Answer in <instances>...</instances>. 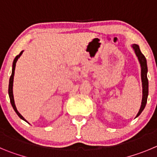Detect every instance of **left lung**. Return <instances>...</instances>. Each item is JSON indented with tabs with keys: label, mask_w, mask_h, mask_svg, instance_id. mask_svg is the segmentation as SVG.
<instances>
[{
	"label": "left lung",
	"mask_w": 157,
	"mask_h": 157,
	"mask_svg": "<svg viewBox=\"0 0 157 157\" xmlns=\"http://www.w3.org/2000/svg\"><path fill=\"white\" fill-rule=\"evenodd\" d=\"M131 47L133 48L135 53L136 56L138 57V61L141 65V77H142V105H141L140 109L138 111V114H137L136 117L142 113L143 109H145L146 102H147V98L148 94H149V82H148L147 78V63H146V59L144 56V55L141 52L139 46L138 44H134L133 45H131Z\"/></svg>",
	"instance_id": "left-lung-1"
}]
</instances>
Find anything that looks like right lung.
<instances>
[{
	"mask_svg": "<svg viewBox=\"0 0 157 157\" xmlns=\"http://www.w3.org/2000/svg\"><path fill=\"white\" fill-rule=\"evenodd\" d=\"M22 52H23V51H22V52L19 53V55H18V56H16V57L15 58V59H14L13 61V64H12V75H11V77H10V80H9V85H8V94H9V98H10V101H11V104H12V107H13L14 110L15 111V113H17V115L19 116V117H20L21 119L23 120V121H25L26 122H27V121H26V119L24 118L23 117H22V115H21L20 113H19V112H18V110H17L16 109V106H15V101H14V96H13V80H14V75H15V66H16V63H17V60L19 59V58L21 56H22Z\"/></svg>",
	"mask_w": 157,
	"mask_h": 157,
	"instance_id": "obj_1",
	"label": "right lung"
}]
</instances>
